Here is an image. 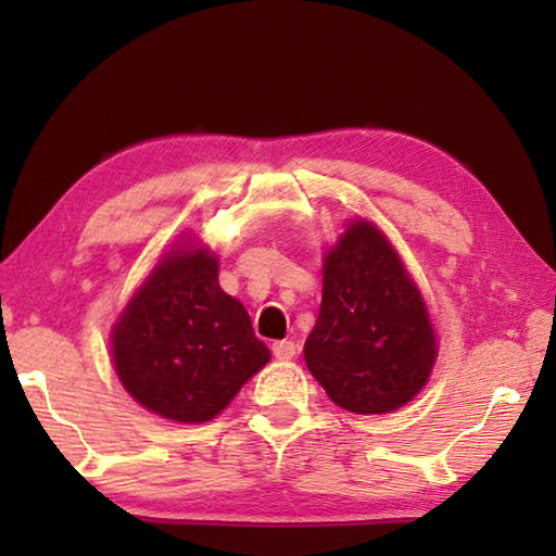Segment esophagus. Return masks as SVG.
Returning <instances> with one entry per match:
<instances>
[{
  "label": "esophagus",
  "instance_id": "1",
  "mask_svg": "<svg viewBox=\"0 0 556 556\" xmlns=\"http://www.w3.org/2000/svg\"><path fill=\"white\" fill-rule=\"evenodd\" d=\"M271 353H275L277 361H291L296 355V343L294 341H277L271 343Z\"/></svg>",
  "mask_w": 556,
  "mask_h": 556
}]
</instances>
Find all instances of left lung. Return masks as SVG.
<instances>
[{
    "instance_id": "8db88e82",
    "label": "left lung",
    "mask_w": 556,
    "mask_h": 556,
    "mask_svg": "<svg viewBox=\"0 0 556 556\" xmlns=\"http://www.w3.org/2000/svg\"><path fill=\"white\" fill-rule=\"evenodd\" d=\"M304 357L338 407L388 414L417 397L437 361L425 299L378 225L351 220L324 260Z\"/></svg>"
}]
</instances>
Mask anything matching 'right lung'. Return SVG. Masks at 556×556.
Returning a JSON list of instances; mask_svg holds the SVG:
<instances>
[{
  "label": "right lung",
  "instance_id": "right-lung-1",
  "mask_svg": "<svg viewBox=\"0 0 556 556\" xmlns=\"http://www.w3.org/2000/svg\"><path fill=\"white\" fill-rule=\"evenodd\" d=\"M168 250L112 328L119 382L164 419L201 425L269 363L238 299L218 285V257L205 248Z\"/></svg>",
  "mask_w": 556,
  "mask_h": 556
}]
</instances>
